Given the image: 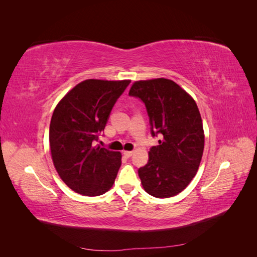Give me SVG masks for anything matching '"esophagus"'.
I'll use <instances>...</instances> for the list:
<instances>
[{"label":"esophagus","mask_w":257,"mask_h":257,"mask_svg":"<svg viewBox=\"0 0 257 257\" xmlns=\"http://www.w3.org/2000/svg\"><path fill=\"white\" fill-rule=\"evenodd\" d=\"M133 154H134L133 151H123V155L125 158H131Z\"/></svg>","instance_id":"obj_1"}]
</instances>
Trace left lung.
<instances>
[{
    "label": "left lung",
    "mask_w": 257,
    "mask_h": 257,
    "mask_svg": "<svg viewBox=\"0 0 257 257\" xmlns=\"http://www.w3.org/2000/svg\"><path fill=\"white\" fill-rule=\"evenodd\" d=\"M128 94L145 103L152 135L162 134L149 161L138 169L143 188L158 198L175 196L195 177L203 158L205 133L196 102L166 78L135 81Z\"/></svg>",
    "instance_id": "obj_1"
}]
</instances>
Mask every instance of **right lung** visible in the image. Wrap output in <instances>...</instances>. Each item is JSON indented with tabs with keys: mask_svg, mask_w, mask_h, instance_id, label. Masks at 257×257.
Instances as JSON below:
<instances>
[{
	"mask_svg": "<svg viewBox=\"0 0 257 257\" xmlns=\"http://www.w3.org/2000/svg\"><path fill=\"white\" fill-rule=\"evenodd\" d=\"M130 82L83 80L54 108L49 127L52 162L60 178L76 193L98 196L112 188L122 155L94 144Z\"/></svg>",
	"mask_w": 257,
	"mask_h": 257,
	"instance_id": "right-lung-1",
	"label": "right lung"
}]
</instances>
